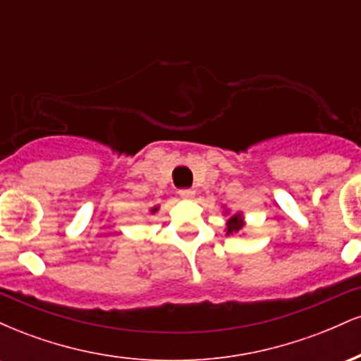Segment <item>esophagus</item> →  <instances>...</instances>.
<instances>
[{
  "label": "esophagus",
  "mask_w": 361,
  "mask_h": 361,
  "mask_svg": "<svg viewBox=\"0 0 361 361\" xmlns=\"http://www.w3.org/2000/svg\"><path fill=\"white\" fill-rule=\"evenodd\" d=\"M180 197L181 198H193L195 197V190H192V188H183V190H180Z\"/></svg>",
  "instance_id": "esophagus-1"
}]
</instances>
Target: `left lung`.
<instances>
[{
  "instance_id": "left-lung-1",
  "label": "left lung",
  "mask_w": 361,
  "mask_h": 361,
  "mask_svg": "<svg viewBox=\"0 0 361 361\" xmlns=\"http://www.w3.org/2000/svg\"><path fill=\"white\" fill-rule=\"evenodd\" d=\"M244 227V219L241 214H234L231 215L229 221H227V227H226V234H235L239 233Z\"/></svg>"
}]
</instances>
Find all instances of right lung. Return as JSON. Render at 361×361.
<instances>
[{"label":"right lung","instance_id":"add662e5","mask_svg":"<svg viewBox=\"0 0 361 361\" xmlns=\"http://www.w3.org/2000/svg\"><path fill=\"white\" fill-rule=\"evenodd\" d=\"M157 210H159V207H152V209H151V214H154V212H157Z\"/></svg>","mask_w":361,"mask_h":361}]
</instances>
